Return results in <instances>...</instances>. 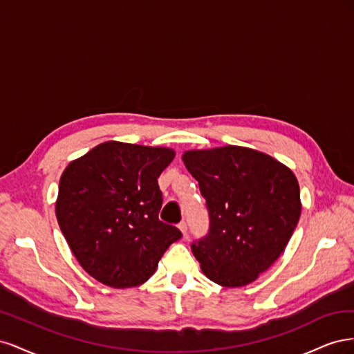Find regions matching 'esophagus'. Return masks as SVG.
I'll use <instances>...</instances> for the list:
<instances>
[{"mask_svg":"<svg viewBox=\"0 0 354 354\" xmlns=\"http://www.w3.org/2000/svg\"><path fill=\"white\" fill-rule=\"evenodd\" d=\"M178 229H180L181 233H183V238H186V236H187V224H186L185 221H181V223L178 224Z\"/></svg>","mask_w":354,"mask_h":354,"instance_id":"1","label":"esophagus"}]
</instances>
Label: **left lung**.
<instances>
[{
  "mask_svg": "<svg viewBox=\"0 0 354 354\" xmlns=\"http://www.w3.org/2000/svg\"><path fill=\"white\" fill-rule=\"evenodd\" d=\"M207 201L209 232L192 252L209 281L254 282L279 259L301 216L297 177L270 155L242 146L181 156Z\"/></svg>",
  "mask_w": 354,
  "mask_h": 354,
  "instance_id": "left-lung-1",
  "label": "left lung"
}]
</instances>
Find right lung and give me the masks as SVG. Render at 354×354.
Here are the masks:
<instances>
[{
  "label": "right lung",
  "instance_id": "right-lung-1",
  "mask_svg": "<svg viewBox=\"0 0 354 354\" xmlns=\"http://www.w3.org/2000/svg\"><path fill=\"white\" fill-rule=\"evenodd\" d=\"M169 147L104 142L72 160L60 177L56 217L75 259L112 288L145 283L181 232L159 220L158 177Z\"/></svg>",
  "mask_w": 354,
  "mask_h": 354
}]
</instances>
